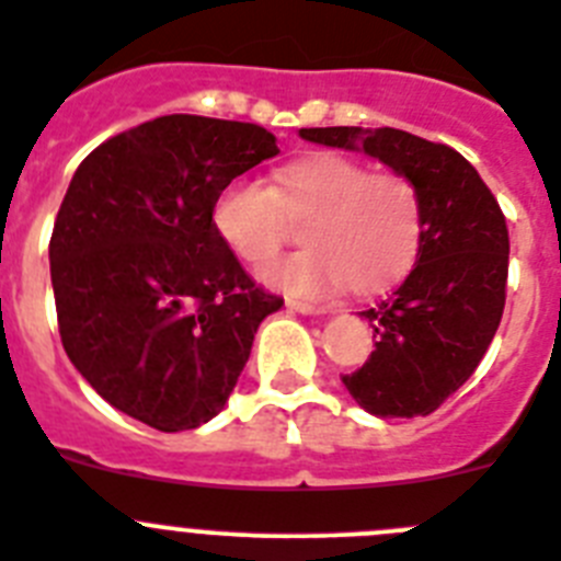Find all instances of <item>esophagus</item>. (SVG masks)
Returning a JSON list of instances; mask_svg holds the SVG:
<instances>
[{"label":"esophagus","mask_w":561,"mask_h":561,"mask_svg":"<svg viewBox=\"0 0 561 561\" xmlns=\"http://www.w3.org/2000/svg\"><path fill=\"white\" fill-rule=\"evenodd\" d=\"M287 308L296 310V313H301V316H328V313H333L330 308H321V305H310V301H296V299L287 301Z\"/></svg>","instance_id":"1"}]
</instances>
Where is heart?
Instances as JSON below:
<instances>
[{"instance_id":"obj_1","label":"heart","mask_w":561,"mask_h":561,"mask_svg":"<svg viewBox=\"0 0 561 561\" xmlns=\"http://www.w3.org/2000/svg\"><path fill=\"white\" fill-rule=\"evenodd\" d=\"M214 228L248 267H265L305 222V251L267 271L290 294L324 296L350 285L381 294L407 274L421 248L423 206L415 183L347 154H308L276 172L274 188L233 180L214 203Z\"/></svg>"}]
</instances>
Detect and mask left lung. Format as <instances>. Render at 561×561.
<instances>
[{
  "mask_svg": "<svg viewBox=\"0 0 561 561\" xmlns=\"http://www.w3.org/2000/svg\"><path fill=\"white\" fill-rule=\"evenodd\" d=\"M310 144L378 158L415 183L423 206L417 262L378 308L364 310L375 350L362 369L341 375L369 415L435 412L469 381L505 308L508 228L474 165L446 144L381 126L299 129Z\"/></svg>",
  "mask_w": 561,
  "mask_h": 561,
  "instance_id": "left-lung-1",
  "label": "left lung"
}]
</instances>
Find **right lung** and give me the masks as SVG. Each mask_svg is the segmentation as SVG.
Segmentation results:
<instances>
[{
  "instance_id": "obj_1",
  "label": "right lung",
  "mask_w": 561,
  "mask_h": 561,
  "mask_svg": "<svg viewBox=\"0 0 561 561\" xmlns=\"http://www.w3.org/2000/svg\"><path fill=\"white\" fill-rule=\"evenodd\" d=\"M274 154L256 124L163 115L92 149L72 174L50 237L58 333L124 415L160 432L211 421L262 319L285 305L211 220L222 188Z\"/></svg>"
}]
</instances>
